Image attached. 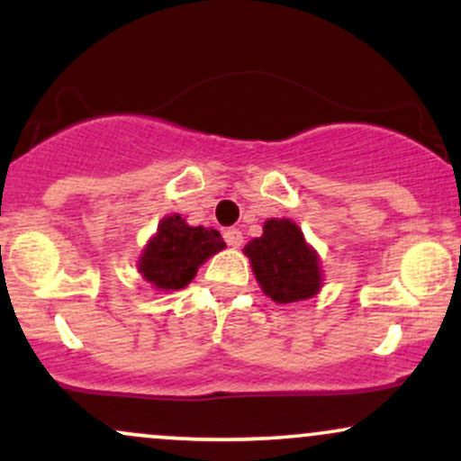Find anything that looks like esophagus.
<instances>
[{
  "label": "esophagus",
  "instance_id": "esophagus-1",
  "mask_svg": "<svg viewBox=\"0 0 461 461\" xmlns=\"http://www.w3.org/2000/svg\"><path fill=\"white\" fill-rule=\"evenodd\" d=\"M223 238H225V242L230 247H240L242 245V231L236 230V227H227V230L223 231Z\"/></svg>",
  "mask_w": 461,
  "mask_h": 461
}]
</instances>
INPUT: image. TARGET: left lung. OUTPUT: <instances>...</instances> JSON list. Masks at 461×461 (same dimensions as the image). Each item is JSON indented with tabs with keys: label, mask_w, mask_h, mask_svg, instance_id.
<instances>
[{
	"label": "left lung",
	"mask_w": 461,
	"mask_h": 461,
	"mask_svg": "<svg viewBox=\"0 0 461 461\" xmlns=\"http://www.w3.org/2000/svg\"><path fill=\"white\" fill-rule=\"evenodd\" d=\"M245 253L251 260L258 284L277 303H294L319 293V258L305 245L303 234L293 221H267L264 234L253 238Z\"/></svg>",
	"instance_id": "obj_1"
}]
</instances>
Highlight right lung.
Returning <instances> with one entry per match:
<instances>
[{
	"mask_svg": "<svg viewBox=\"0 0 461 461\" xmlns=\"http://www.w3.org/2000/svg\"><path fill=\"white\" fill-rule=\"evenodd\" d=\"M221 249L225 242L216 230L190 227L179 214L167 216L140 256L139 271L158 290H179Z\"/></svg>",
	"mask_w": 461,
	"mask_h": 461,
	"instance_id": "1",
	"label": "right lung"
}]
</instances>
